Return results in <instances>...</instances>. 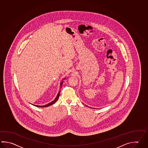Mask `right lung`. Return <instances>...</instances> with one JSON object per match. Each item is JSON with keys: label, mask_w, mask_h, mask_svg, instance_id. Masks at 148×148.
I'll return each instance as SVG.
<instances>
[{"label": "right lung", "mask_w": 148, "mask_h": 148, "mask_svg": "<svg viewBox=\"0 0 148 148\" xmlns=\"http://www.w3.org/2000/svg\"><path fill=\"white\" fill-rule=\"evenodd\" d=\"M62 84H63V82H62L61 83V84H60V85H61V86H62ZM60 92H59V93H58V95H57L56 97L55 98V99L53 101H52L51 103H48V104H47V105H45V106H35V105H33V106H37V107H40V108H44V107H47V106H51V105L53 104L55 102H56L57 101V100L58 99V98H59V97H60Z\"/></svg>", "instance_id": "1"}]
</instances>
